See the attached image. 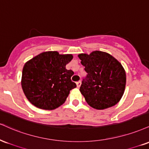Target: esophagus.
Masks as SVG:
<instances>
[{
	"label": "esophagus",
	"mask_w": 149,
	"mask_h": 149,
	"mask_svg": "<svg viewBox=\"0 0 149 149\" xmlns=\"http://www.w3.org/2000/svg\"><path fill=\"white\" fill-rule=\"evenodd\" d=\"M76 84H77V88H79L80 86H81V81H79L77 82Z\"/></svg>",
	"instance_id": "esophagus-1"
}]
</instances>
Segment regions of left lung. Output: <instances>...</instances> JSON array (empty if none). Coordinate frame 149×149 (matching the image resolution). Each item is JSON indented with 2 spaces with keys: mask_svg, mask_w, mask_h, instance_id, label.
Here are the masks:
<instances>
[{
  "mask_svg": "<svg viewBox=\"0 0 149 149\" xmlns=\"http://www.w3.org/2000/svg\"><path fill=\"white\" fill-rule=\"evenodd\" d=\"M78 57L88 73L80 92L91 107L102 110L114 106L125 91L126 74L122 65L111 54L93 51Z\"/></svg>",
  "mask_w": 149,
  "mask_h": 149,
  "instance_id": "left-lung-1",
  "label": "left lung"
}]
</instances>
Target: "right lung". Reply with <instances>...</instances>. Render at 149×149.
I'll return each mask as SVG.
<instances>
[{
  "label": "right lung",
  "mask_w": 149,
  "mask_h": 149,
  "mask_svg": "<svg viewBox=\"0 0 149 149\" xmlns=\"http://www.w3.org/2000/svg\"><path fill=\"white\" fill-rule=\"evenodd\" d=\"M72 58V54L49 51L24 64L21 83L31 104L40 109L53 110L65 102L70 91L77 87L71 81L74 72L65 68Z\"/></svg>",
  "instance_id": "add662e5"
}]
</instances>
